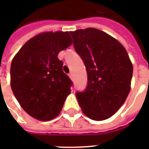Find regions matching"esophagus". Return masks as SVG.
Instances as JSON below:
<instances>
[{
    "instance_id": "34e87169",
    "label": "esophagus",
    "mask_w": 149,
    "mask_h": 149,
    "mask_svg": "<svg viewBox=\"0 0 149 149\" xmlns=\"http://www.w3.org/2000/svg\"><path fill=\"white\" fill-rule=\"evenodd\" d=\"M69 77H70V78L72 79V80L73 79V76H72V73H70V74H69Z\"/></svg>"
}]
</instances>
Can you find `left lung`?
I'll return each instance as SVG.
<instances>
[{"label": "left lung", "instance_id": "left-lung-1", "mask_svg": "<svg viewBox=\"0 0 149 149\" xmlns=\"http://www.w3.org/2000/svg\"><path fill=\"white\" fill-rule=\"evenodd\" d=\"M88 77L86 91L76 96L83 113L94 120L111 118L131 91L133 65L116 38L94 28L70 31Z\"/></svg>", "mask_w": 149, "mask_h": 149}]
</instances>
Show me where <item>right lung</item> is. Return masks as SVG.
Returning <instances> with one entry per match:
<instances>
[{"label":"right lung","instance_id":"1","mask_svg":"<svg viewBox=\"0 0 149 149\" xmlns=\"http://www.w3.org/2000/svg\"><path fill=\"white\" fill-rule=\"evenodd\" d=\"M69 31H45L25 42L13 58L10 86L23 110L48 121L60 113L72 81L63 71L59 52L72 45Z\"/></svg>","mask_w":149,"mask_h":149}]
</instances>
